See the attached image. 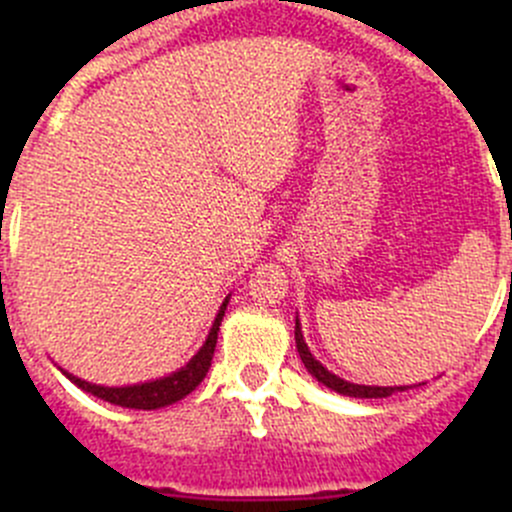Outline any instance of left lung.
I'll return each instance as SVG.
<instances>
[{
	"instance_id": "left-lung-1",
	"label": "left lung",
	"mask_w": 512,
	"mask_h": 512,
	"mask_svg": "<svg viewBox=\"0 0 512 512\" xmlns=\"http://www.w3.org/2000/svg\"><path fill=\"white\" fill-rule=\"evenodd\" d=\"M294 342H297V352H299V359H302L304 369L309 371V374L314 376V379L319 381V384H324L327 389L337 391V394L342 396H352V399H386V396L396 394V391H406L409 386H364V384H352V381L342 379V376L332 374V371L327 369V366L319 364L317 359H314V354L309 352L307 342H304V334H302V324H299V317L294 319ZM421 386V384H418Z\"/></svg>"
}]
</instances>
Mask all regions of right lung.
I'll use <instances>...</instances> for the list:
<instances>
[{
  "label": "right lung",
  "mask_w": 512,
  "mask_h": 512,
  "mask_svg": "<svg viewBox=\"0 0 512 512\" xmlns=\"http://www.w3.org/2000/svg\"><path fill=\"white\" fill-rule=\"evenodd\" d=\"M227 302H230V294L225 297V302L220 304L218 314H215V322L210 327L208 339L203 342V347L198 349V354L188 361L185 366H180L178 371L168 376H160V379L153 381H143V384H131V386H101V384H91V381L79 379V376L69 374V371L61 369V374L71 381V384L79 386L81 391L86 394L96 396V399L108 401L113 406H123V409H141V411H153V409H163V406L175 404V401L185 399L200 381L205 379L208 374L210 364H213V354H215V344H218V332H220V322L225 317Z\"/></svg>",
  "instance_id": "1"
}]
</instances>
